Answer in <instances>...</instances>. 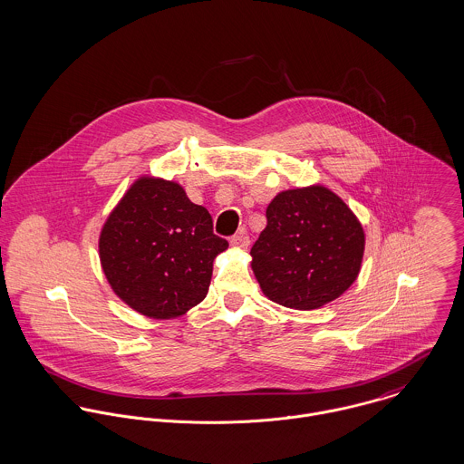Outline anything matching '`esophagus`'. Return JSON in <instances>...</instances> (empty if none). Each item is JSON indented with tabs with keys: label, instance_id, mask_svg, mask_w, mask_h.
Returning <instances> with one entry per match:
<instances>
[{
	"label": "esophagus",
	"instance_id": "esophagus-1",
	"mask_svg": "<svg viewBox=\"0 0 464 464\" xmlns=\"http://www.w3.org/2000/svg\"><path fill=\"white\" fill-rule=\"evenodd\" d=\"M230 245H232L234 248H237V250H246V248L250 246V237H248L246 232H239V234H236V236L230 239Z\"/></svg>",
	"mask_w": 464,
	"mask_h": 464
}]
</instances>
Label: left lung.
Wrapping results in <instances>:
<instances>
[{
    "label": "left lung",
    "mask_w": 464,
    "mask_h": 464,
    "mask_svg": "<svg viewBox=\"0 0 464 464\" xmlns=\"http://www.w3.org/2000/svg\"><path fill=\"white\" fill-rule=\"evenodd\" d=\"M266 218L250 253L255 278L271 301L312 310L353 285L365 234L334 191L324 186L282 191L267 206Z\"/></svg>",
    "instance_id": "8db88e82"
}]
</instances>
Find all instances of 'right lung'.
<instances>
[{
    "label": "right lung",
    "mask_w": 464,
    "mask_h": 464,
    "mask_svg": "<svg viewBox=\"0 0 464 464\" xmlns=\"http://www.w3.org/2000/svg\"><path fill=\"white\" fill-rule=\"evenodd\" d=\"M228 248L212 232V218L180 184L140 177L108 216L101 237L102 271L132 310L173 319L209 291L212 262Z\"/></svg>",
    "instance_id": "1"
}]
</instances>
